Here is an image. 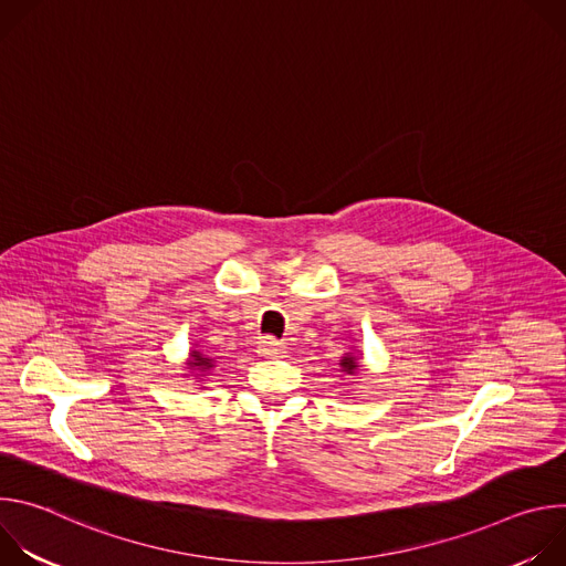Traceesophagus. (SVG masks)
Wrapping results in <instances>:
<instances>
[{
	"label": "esophagus",
	"mask_w": 566,
	"mask_h": 566,
	"mask_svg": "<svg viewBox=\"0 0 566 566\" xmlns=\"http://www.w3.org/2000/svg\"><path fill=\"white\" fill-rule=\"evenodd\" d=\"M258 352H260L262 356H266V358H277V356H282V354H284V347H282V343H277L275 338L266 336V338H262V340H260Z\"/></svg>",
	"instance_id": "obj_1"
}]
</instances>
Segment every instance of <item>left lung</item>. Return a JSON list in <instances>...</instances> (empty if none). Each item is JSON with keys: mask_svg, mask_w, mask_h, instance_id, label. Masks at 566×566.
Returning <instances> with one entry per match:
<instances>
[{"mask_svg": "<svg viewBox=\"0 0 566 566\" xmlns=\"http://www.w3.org/2000/svg\"><path fill=\"white\" fill-rule=\"evenodd\" d=\"M340 374H345V376H356L360 369H363V365H360V360H358V356L356 354H352V352H347V354H343V358H340Z\"/></svg>", "mask_w": 566, "mask_h": 566, "instance_id": "8db88e82", "label": "left lung"}]
</instances>
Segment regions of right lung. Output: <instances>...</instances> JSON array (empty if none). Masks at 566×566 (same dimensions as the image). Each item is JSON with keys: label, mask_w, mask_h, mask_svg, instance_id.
Masks as SVG:
<instances>
[{"label": "right lung", "mask_w": 566, "mask_h": 566, "mask_svg": "<svg viewBox=\"0 0 566 566\" xmlns=\"http://www.w3.org/2000/svg\"><path fill=\"white\" fill-rule=\"evenodd\" d=\"M186 367H188V369H186L184 376H195L197 382H203V380L210 376V371L217 367V360H214V356L206 354L201 347H195V349H190V354H188ZM199 389H201V387H199Z\"/></svg>", "instance_id": "add662e5"}]
</instances>
